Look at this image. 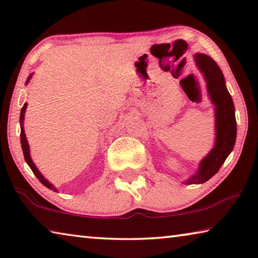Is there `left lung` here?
Here are the masks:
<instances>
[{
    "label": "left lung",
    "instance_id": "left-lung-1",
    "mask_svg": "<svg viewBox=\"0 0 258 258\" xmlns=\"http://www.w3.org/2000/svg\"><path fill=\"white\" fill-rule=\"evenodd\" d=\"M195 62L207 80L208 93L216 107V144L209 155L202 159L199 172L186 183H203L218 172L234 147L236 121L234 104L228 93L223 72L209 56L196 54Z\"/></svg>",
    "mask_w": 258,
    "mask_h": 258
}]
</instances>
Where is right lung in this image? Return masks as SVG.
I'll return each instance as SVG.
<instances>
[{
  "label": "right lung",
  "instance_id": "add662e5",
  "mask_svg": "<svg viewBox=\"0 0 258 258\" xmlns=\"http://www.w3.org/2000/svg\"><path fill=\"white\" fill-rule=\"evenodd\" d=\"M30 78H31V77H30ZM30 78H28L26 83H28V80H30ZM26 107H27V103H25V104L23 105L22 111H20V118H19V119H20V124H22V126H20V144H22L24 157H25V161H26V163L28 164V166L31 167V170L33 171V173L35 174V177L39 179L40 182L42 183V185L46 186V187H48L49 189L56 191V190H57L56 188H55L54 186H52L50 182H49L48 180H46V179L43 178V175L39 172V170L36 169V166L34 165V163L32 162V159H31V156H30V146H28L27 139H26V136H25V131H24V127H23V121H24V117H25Z\"/></svg>",
  "mask_w": 258,
  "mask_h": 258
}]
</instances>
